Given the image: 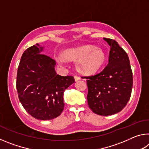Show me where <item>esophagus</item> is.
<instances>
[{
	"label": "esophagus",
	"instance_id": "obj_1",
	"mask_svg": "<svg viewBox=\"0 0 149 149\" xmlns=\"http://www.w3.org/2000/svg\"><path fill=\"white\" fill-rule=\"evenodd\" d=\"M81 79L80 78V77H79V76H77V75H75L74 76V79H75V81H78V80H79Z\"/></svg>",
	"mask_w": 149,
	"mask_h": 149
}]
</instances>
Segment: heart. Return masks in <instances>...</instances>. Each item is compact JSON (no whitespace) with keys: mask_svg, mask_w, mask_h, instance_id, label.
<instances>
[{"mask_svg":"<svg viewBox=\"0 0 149 149\" xmlns=\"http://www.w3.org/2000/svg\"><path fill=\"white\" fill-rule=\"evenodd\" d=\"M62 57L68 61H75L77 59V70L86 75L95 74L99 71L105 61V56L102 50L91 45L65 49L62 52Z\"/></svg>","mask_w":149,"mask_h":149,"instance_id":"heart-1","label":"heart"}]
</instances>
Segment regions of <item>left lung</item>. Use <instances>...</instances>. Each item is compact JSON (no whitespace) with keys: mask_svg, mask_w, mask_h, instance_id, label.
<instances>
[{"mask_svg":"<svg viewBox=\"0 0 149 149\" xmlns=\"http://www.w3.org/2000/svg\"><path fill=\"white\" fill-rule=\"evenodd\" d=\"M103 39L110 47L108 64L99 74L86 77L87 99L93 112L110 116L120 112L129 101L133 74L125 50L114 40Z\"/></svg>","mask_w":149,"mask_h":149,"instance_id":"left-lung-1","label":"left lung"}]
</instances>
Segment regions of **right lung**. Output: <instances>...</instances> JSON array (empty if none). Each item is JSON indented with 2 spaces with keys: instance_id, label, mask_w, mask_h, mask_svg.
<instances>
[{
  "instance_id": "right-lung-1",
  "label": "right lung",
  "mask_w": 149,
  "mask_h": 149,
  "mask_svg": "<svg viewBox=\"0 0 149 149\" xmlns=\"http://www.w3.org/2000/svg\"><path fill=\"white\" fill-rule=\"evenodd\" d=\"M44 47L37 43L25 50L17 68L16 88L20 102L37 120L58 116L64 107V93L75 82L71 75L56 74V62L42 54Z\"/></svg>"
}]
</instances>
